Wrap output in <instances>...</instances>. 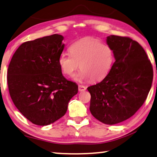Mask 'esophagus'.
I'll return each instance as SVG.
<instances>
[{"label":"esophagus","mask_w":157,"mask_h":157,"mask_svg":"<svg viewBox=\"0 0 157 157\" xmlns=\"http://www.w3.org/2000/svg\"><path fill=\"white\" fill-rule=\"evenodd\" d=\"M86 90V88L83 86H81V85H78V91L79 92H82V91H85Z\"/></svg>","instance_id":"34e87169"}]
</instances>
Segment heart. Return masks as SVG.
<instances>
[{"instance_id":"obj_1","label":"heart","mask_w":157,"mask_h":157,"mask_svg":"<svg viewBox=\"0 0 157 157\" xmlns=\"http://www.w3.org/2000/svg\"><path fill=\"white\" fill-rule=\"evenodd\" d=\"M69 54L62 53L58 65L64 74L71 76L80 67L81 71L74 76L76 81L90 78L92 82L100 81L106 77L114 63L113 50L109 45L94 38H84L76 41L69 47Z\"/></svg>"}]
</instances>
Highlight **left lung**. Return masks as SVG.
<instances>
[{
	"instance_id": "left-lung-1",
	"label": "left lung",
	"mask_w": 157,
	"mask_h": 157,
	"mask_svg": "<svg viewBox=\"0 0 157 157\" xmlns=\"http://www.w3.org/2000/svg\"><path fill=\"white\" fill-rule=\"evenodd\" d=\"M106 43L113 50L115 62L109 74L90 86V110L104 124L129 119L147 99L153 80V69L145 50L127 37L110 35Z\"/></svg>"
}]
</instances>
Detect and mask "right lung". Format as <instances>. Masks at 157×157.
<instances>
[{"label":"right lung","mask_w":157,"mask_h":157,"mask_svg":"<svg viewBox=\"0 0 157 157\" xmlns=\"http://www.w3.org/2000/svg\"><path fill=\"white\" fill-rule=\"evenodd\" d=\"M63 36H46L23 43L12 56L7 84L15 106L37 125L46 126L66 113L78 86L67 80L58 65Z\"/></svg>","instance_id":"1"}]
</instances>
